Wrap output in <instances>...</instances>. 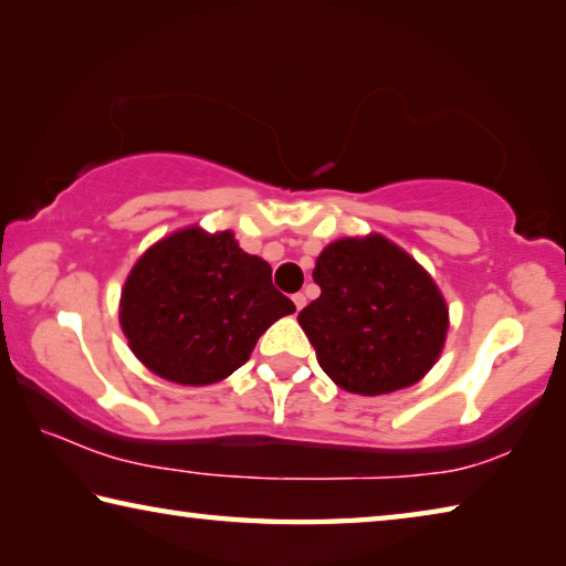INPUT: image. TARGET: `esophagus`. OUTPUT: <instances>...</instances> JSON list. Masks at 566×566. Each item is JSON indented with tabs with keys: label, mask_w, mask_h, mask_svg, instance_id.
Masks as SVG:
<instances>
[{
	"label": "esophagus",
	"mask_w": 566,
	"mask_h": 566,
	"mask_svg": "<svg viewBox=\"0 0 566 566\" xmlns=\"http://www.w3.org/2000/svg\"><path fill=\"white\" fill-rule=\"evenodd\" d=\"M292 302H294V306H296V312H300L302 306L306 304V296H304L302 292H296V294H292Z\"/></svg>",
	"instance_id": "obj_1"
}]
</instances>
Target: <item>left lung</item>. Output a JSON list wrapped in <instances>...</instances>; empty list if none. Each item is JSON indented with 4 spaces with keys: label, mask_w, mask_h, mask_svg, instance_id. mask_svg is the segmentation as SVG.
Returning <instances> with one entry per match:
<instances>
[{
    "label": "left lung",
    "mask_w": 566,
    "mask_h": 566,
    "mask_svg": "<svg viewBox=\"0 0 566 566\" xmlns=\"http://www.w3.org/2000/svg\"><path fill=\"white\" fill-rule=\"evenodd\" d=\"M322 294L300 312L319 367L352 395L405 389L444 349L449 310L437 282L381 234L342 237L314 264Z\"/></svg>",
    "instance_id": "left-lung-1"
}]
</instances>
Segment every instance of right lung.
I'll return each mask as SVG.
<instances>
[{"label":"right lung","mask_w":566,"mask_h":566,"mask_svg":"<svg viewBox=\"0 0 566 566\" xmlns=\"http://www.w3.org/2000/svg\"><path fill=\"white\" fill-rule=\"evenodd\" d=\"M294 312L272 284V266L234 234L191 224L151 244L122 286L119 324L149 371L175 385H217L256 339Z\"/></svg>","instance_id":"add662e5"}]
</instances>
